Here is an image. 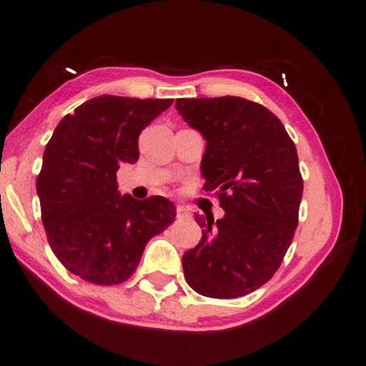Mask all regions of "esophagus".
Returning <instances> with one entry per match:
<instances>
[{
  "instance_id": "esophagus-1",
  "label": "esophagus",
  "mask_w": 366,
  "mask_h": 366,
  "mask_svg": "<svg viewBox=\"0 0 366 366\" xmlns=\"http://www.w3.org/2000/svg\"><path fill=\"white\" fill-rule=\"evenodd\" d=\"M177 214L178 217H189V208L188 207H183V204H178L177 207Z\"/></svg>"
}]
</instances>
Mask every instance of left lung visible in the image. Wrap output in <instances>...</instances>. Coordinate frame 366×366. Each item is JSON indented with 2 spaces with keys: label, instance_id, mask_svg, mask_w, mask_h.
I'll use <instances>...</instances> for the list:
<instances>
[{
  "label": "left lung",
  "instance_id": "8db88e82",
  "mask_svg": "<svg viewBox=\"0 0 366 366\" xmlns=\"http://www.w3.org/2000/svg\"><path fill=\"white\" fill-rule=\"evenodd\" d=\"M202 134L204 189H217L224 214H197V247L183 254L187 283L209 298H238L273 277L298 223L303 179L287 129L262 104L238 97L174 103Z\"/></svg>",
  "mask_w": 366,
  "mask_h": 366
}]
</instances>
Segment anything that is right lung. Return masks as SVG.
Segmentation results:
<instances>
[{"mask_svg":"<svg viewBox=\"0 0 366 366\" xmlns=\"http://www.w3.org/2000/svg\"><path fill=\"white\" fill-rule=\"evenodd\" d=\"M173 99L103 94L54 128L36 179L43 227L68 272L97 285L132 277L143 249L177 217L163 197L122 194L117 172L137 163L138 137Z\"/></svg>","mask_w":366,"mask_h":366,"instance_id":"1","label":"right lung"}]
</instances>
